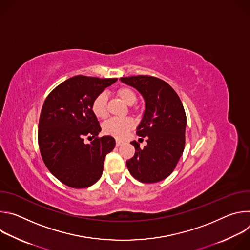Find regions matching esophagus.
Wrapping results in <instances>:
<instances>
[{
	"label": "esophagus",
	"mask_w": 250,
	"mask_h": 250,
	"mask_svg": "<svg viewBox=\"0 0 250 250\" xmlns=\"http://www.w3.org/2000/svg\"><path fill=\"white\" fill-rule=\"evenodd\" d=\"M124 145V141L123 140H119V139H117L116 140V146L119 147V146H123Z\"/></svg>",
	"instance_id": "1"
}]
</instances>
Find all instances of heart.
<instances>
[{"label":"heart","mask_w":250,"mask_h":250,"mask_svg":"<svg viewBox=\"0 0 250 250\" xmlns=\"http://www.w3.org/2000/svg\"><path fill=\"white\" fill-rule=\"evenodd\" d=\"M117 94L127 104H133L137 99L135 92L129 87L119 88ZM91 110L94 116L98 119H104L106 117V115H108V110H106V95L104 92L98 94L94 98L91 104ZM133 126L134 122L129 118H113L104 124L103 131L105 134L122 139L126 136L128 131L131 130Z\"/></svg>","instance_id":"obj_1"}]
</instances>
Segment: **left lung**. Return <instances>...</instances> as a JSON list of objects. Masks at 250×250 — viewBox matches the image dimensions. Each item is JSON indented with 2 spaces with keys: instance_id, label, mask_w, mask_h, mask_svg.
Instances as JSON below:
<instances>
[{
  "instance_id": "left-lung-1",
  "label": "left lung",
  "mask_w": 250,
  "mask_h": 250,
  "mask_svg": "<svg viewBox=\"0 0 250 250\" xmlns=\"http://www.w3.org/2000/svg\"><path fill=\"white\" fill-rule=\"evenodd\" d=\"M121 80L135 88L146 100V111L136 134L146 137L147 146L130 144L135 148L126 161L130 174L142 183L164 180L175 169L185 148L186 113L174 89L165 81L146 75L123 77Z\"/></svg>"
}]
</instances>
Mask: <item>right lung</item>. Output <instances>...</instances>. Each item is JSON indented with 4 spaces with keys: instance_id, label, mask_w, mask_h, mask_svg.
Returning a JSON list of instances; mask_svg holds the SVG:
<instances>
[{
    "instance_id": "right-lung-1",
    "label": "right lung",
    "mask_w": 250,
    "mask_h": 250,
    "mask_svg": "<svg viewBox=\"0 0 250 250\" xmlns=\"http://www.w3.org/2000/svg\"><path fill=\"white\" fill-rule=\"evenodd\" d=\"M118 79L78 75L54 88L46 97L39 122L38 138L47 169L68 187L82 189L102 176L105 155L116 146L113 136L99 137L94 98ZM94 139L86 145L83 138Z\"/></svg>"
}]
</instances>
